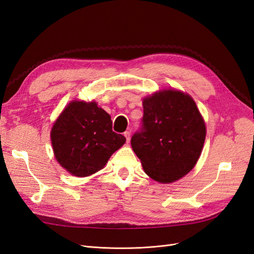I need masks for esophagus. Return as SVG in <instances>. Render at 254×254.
I'll return each instance as SVG.
<instances>
[{"label":"esophagus","instance_id":"1","mask_svg":"<svg viewBox=\"0 0 254 254\" xmlns=\"http://www.w3.org/2000/svg\"><path fill=\"white\" fill-rule=\"evenodd\" d=\"M124 135H125V137H126L127 142H129V141H130V132H129V131H125V132H124Z\"/></svg>","mask_w":254,"mask_h":254}]
</instances>
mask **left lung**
<instances>
[{"label": "left lung", "instance_id": "left-lung-1", "mask_svg": "<svg viewBox=\"0 0 254 254\" xmlns=\"http://www.w3.org/2000/svg\"><path fill=\"white\" fill-rule=\"evenodd\" d=\"M142 127L131 146L144 172L161 183L190 173L201 155L205 124L196 103L177 90H161L143 99Z\"/></svg>", "mask_w": 254, "mask_h": 254}]
</instances>
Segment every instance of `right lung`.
<instances>
[{
  "label": "right lung",
  "instance_id": "add662e5",
  "mask_svg": "<svg viewBox=\"0 0 254 254\" xmlns=\"http://www.w3.org/2000/svg\"><path fill=\"white\" fill-rule=\"evenodd\" d=\"M51 140L54 155L76 177L101 171L114 151L126 142L112 131L111 117L95 102L73 101L54 123Z\"/></svg>",
  "mask_w": 254,
  "mask_h": 254
}]
</instances>
